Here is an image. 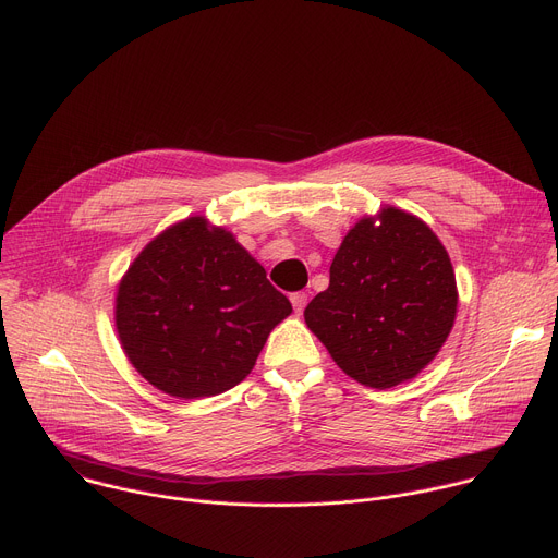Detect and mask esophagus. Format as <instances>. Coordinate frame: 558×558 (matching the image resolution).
I'll return each mask as SVG.
<instances>
[{"mask_svg": "<svg viewBox=\"0 0 558 558\" xmlns=\"http://www.w3.org/2000/svg\"><path fill=\"white\" fill-rule=\"evenodd\" d=\"M290 302H292L294 313L299 315V313H302V311L306 308V304H308V294H306V292H292V294H290Z\"/></svg>", "mask_w": 558, "mask_h": 558, "instance_id": "obj_1", "label": "esophagus"}]
</instances>
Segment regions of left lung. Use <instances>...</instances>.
Segmentation results:
<instances>
[{"label": "left lung", "instance_id": "1", "mask_svg": "<svg viewBox=\"0 0 558 558\" xmlns=\"http://www.w3.org/2000/svg\"><path fill=\"white\" fill-rule=\"evenodd\" d=\"M456 311V275L436 232L384 205L347 232L304 319L349 377L391 389L434 362Z\"/></svg>", "mask_w": 558, "mask_h": 558}]
</instances>
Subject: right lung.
Returning <instances> with one entry per match:
<instances>
[{
  "mask_svg": "<svg viewBox=\"0 0 558 558\" xmlns=\"http://www.w3.org/2000/svg\"><path fill=\"white\" fill-rule=\"evenodd\" d=\"M113 313L126 360L151 387L198 400L243 381L292 306L230 230L196 214L141 250Z\"/></svg>",
  "mask_w": 558,
  "mask_h": 558,
  "instance_id": "1",
  "label": "right lung"
}]
</instances>
